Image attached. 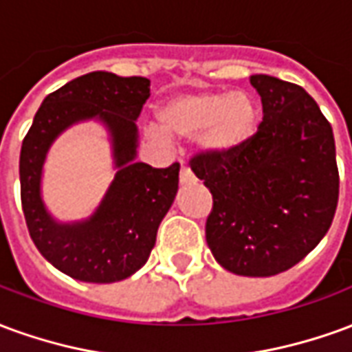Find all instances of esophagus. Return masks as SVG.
<instances>
[{
	"mask_svg": "<svg viewBox=\"0 0 352 352\" xmlns=\"http://www.w3.org/2000/svg\"><path fill=\"white\" fill-rule=\"evenodd\" d=\"M179 179H181V184H190L196 181V177H194V173H192V169L188 166L181 168V177Z\"/></svg>",
	"mask_w": 352,
	"mask_h": 352,
	"instance_id": "esophagus-1",
	"label": "esophagus"
}]
</instances>
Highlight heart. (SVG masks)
<instances>
[{"label": "heart", "mask_w": 352, "mask_h": 352, "mask_svg": "<svg viewBox=\"0 0 352 352\" xmlns=\"http://www.w3.org/2000/svg\"><path fill=\"white\" fill-rule=\"evenodd\" d=\"M158 120L169 135L196 138L204 153L228 156L241 151L254 138L260 107L245 92L196 90L164 101L158 109ZM163 132L148 128V135L158 141H166Z\"/></svg>", "instance_id": "b5f03b06"}]
</instances>
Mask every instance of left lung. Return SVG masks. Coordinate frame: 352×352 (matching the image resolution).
Masks as SVG:
<instances>
[{"instance_id":"obj_1","label":"left lung","mask_w":352,"mask_h":352,"mask_svg":"<svg viewBox=\"0 0 352 352\" xmlns=\"http://www.w3.org/2000/svg\"><path fill=\"white\" fill-rule=\"evenodd\" d=\"M264 118L228 156L196 154L192 171L213 194L206 239L214 260L245 277L287 272L330 228L340 196L332 126L302 87L252 75Z\"/></svg>"}]
</instances>
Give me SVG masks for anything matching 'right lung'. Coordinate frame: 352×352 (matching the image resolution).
<instances>
[{"label":"right lung","instance_id":"obj_1","mask_svg":"<svg viewBox=\"0 0 352 352\" xmlns=\"http://www.w3.org/2000/svg\"><path fill=\"white\" fill-rule=\"evenodd\" d=\"M151 96L145 77L92 72L43 100L20 151V198L35 247L56 270L85 283H116L143 267L179 188V164L156 169L138 156V124ZM96 118L109 131L117 173L90 219L58 223L41 196L50 145L73 123Z\"/></svg>","mask_w":352,"mask_h":352}]
</instances>
